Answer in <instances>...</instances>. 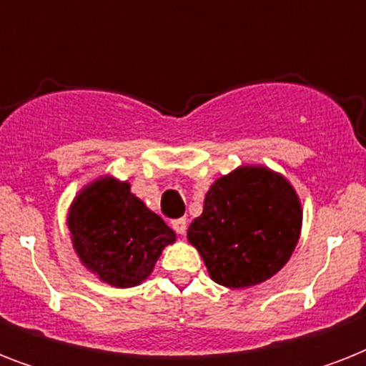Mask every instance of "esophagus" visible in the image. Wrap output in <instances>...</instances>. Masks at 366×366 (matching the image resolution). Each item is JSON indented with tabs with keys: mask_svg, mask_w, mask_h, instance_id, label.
Returning a JSON list of instances; mask_svg holds the SVG:
<instances>
[{
	"mask_svg": "<svg viewBox=\"0 0 366 366\" xmlns=\"http://www.w3.org/2000/svg\"><path fill=\"white\" fill-rule=\"evenodd\" d=\"M171 226L177 234L184 235L186 234V229H188V220H186V218H177V220H172Z\"/></svg>",
	"mask_w": 366,
	"mask_h": 366,
	"instance_id": "1",
	"label": "esophagus"
}]
</instances>
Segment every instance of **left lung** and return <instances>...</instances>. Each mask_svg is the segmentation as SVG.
Listing matches in <instances>:
<instances>
[{
	"mask_svg": "<svg viewBox=\"0 0 366 366\" xmlns=\"http://www.w3.org/2000/svg\"><path fill=\"white\" fill-rule=\"evenodd\" d=\"M300 226V201L292 186L269 169L241 167L207 192L203 214L189 224L188 239L212 281L243 289L287 264Z\"/></svg>",
	"mask_w": 366,
	"mask_h": 366,
	"instance_id": "obj_1",
	"label": "left lung"
}]
</instances>
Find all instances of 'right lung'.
I'll return each instance as SVG.
<instances>
[{"mask_svg":"<svg viewBox=\"0 0 366 366\" xmlns=\"http://www.w3.org/2000/svg\"><path fill=\"white\" fill-rule=\"evenodd\" d=\"M68 228L83 264L114 287L144 281L163 247L177 237L129 184L114 178H100L77 195Z\"/></svg>","mask_w":366,"mask_h":366,"instance_id":"obj_1","label":"right lung"}]
</instances>
